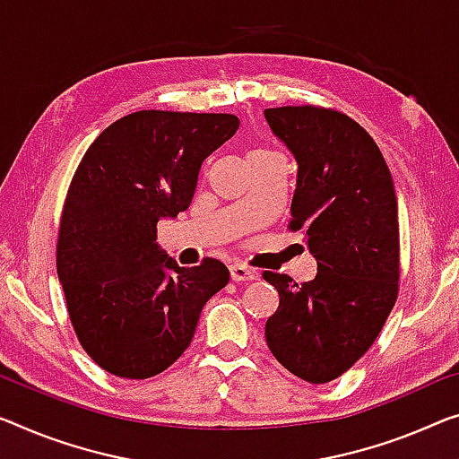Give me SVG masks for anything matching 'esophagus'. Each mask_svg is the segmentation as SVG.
I'll return each instance as SVG.
<instances>
[{
	"instance_id": "34e87169",
	"label": "esophagus",
	"mask_w": 459,
	"mask_h": 459,
	"mask_svg": "<svg viewBox=\"0 0 459 459\" xmlns=\"http://www.w3.org/2000/svg\"><path fill=\"white\" fill-rule=\"evenodd\" d=\"M229 272H230V280H235V282H245V280L257 278V272L247 268V265H243V264H232Z\"/></svg>"
}]
</instances>
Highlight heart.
I'll return each instance as SVG.
<instances>
[{"label": "heart", "mask_w": 459, "mask_h": 459, "mask_svg": "<svg viewBox=\"0 0 459 459\" xmlns=\"http://www.w3.org/2000/svg\"><path fill=\"white\" fill-rule=\"evenodd\" d=\"M262 156H273V152H270V150H265V148L251 150V152L247 154V160H249V159H262Z\"/></svg>", "instance_id": "heart-1"}]
</instances>
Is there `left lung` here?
Returning a JSON list of instances; mask_svg holds the SVG:
<instances>
[{
  "label": "left lung",
  "instance_id": "1",
  "mask_svg": "<svg viewBox=\"0 0 459 459\" xmlns=\"http://www.w3.org/2000/svg\"><path fill=\"white\" fill-rule=\"evenodd\" d=\"M297 162L290 230L317 262L309 282L264 272L280 305L265 321L276 360L309 383L348 371L394 309L400 278L398 200L381 150L357 121L319 107L265 108Z\"/></svg>",
  "mask_w": 459,
  "mask_h": 459
}]
</instances>
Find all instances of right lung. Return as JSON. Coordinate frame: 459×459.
I'll return each mask as SVG.
<instances>
[{
  "instance_id": "1",
  "label": "right lung",
  "mask_w": 459,
  "mask_h": 459,
  "mask_svg": "<svg viewBox=\"0 0 459 459\" xmlns=\"http://www.w3.org/2000/svg\"><path fill=\"white\" fill-rule=\"evenodd\" d=\"M227 113L138 111L108 126L78 164L57 241V273L84 351L126 379L162 373L187 351L227 265L181 268L156 224L186 212L202 162L230 140Z\"/></svg>"
}]
</instances>
